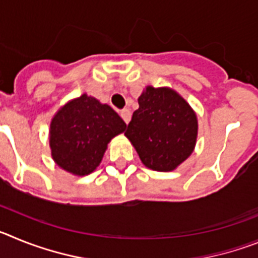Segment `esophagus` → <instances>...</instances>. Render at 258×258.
I'll return each mask as SVG.
<instances>
[{
  "instance_id": "34e87169",
  "label": "esophagus",
  "mask_w": 258,
  "mask_h": 258,
  "mask_svg": "<svg viewBox=\"0 0 258 258\" xmlns=\"http://www.w3.org/2000/svg\"><path fill=\"white\" fill-rule=\"evenodd\" d=\"M120 116H121L122 117V120H124L125 122H129L131 121V117H132V113H131V111H129V109L127 108H124V109H121V112H120Z\"/></svg>"
}]
</instances>
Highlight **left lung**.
<instances>
[{
	"instance_id": "1",
	"label": "left lung",
	"mask_w": 258,
	"mask_h": 258,
	"mask_svg": "<svg viewBox=\"0 0 258 258\" xmlns=\"http://www.w3.org/2000/svg\"><path fill=\"white\" fill-rule=\"evenodd\" d=\"M125 136L150 169L169 172L195 147L198 120L188 103L170 89L146 88Z\"/></svg>"
}]
</instances>
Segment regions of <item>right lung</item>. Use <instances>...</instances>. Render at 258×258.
I'll return each instance as SVG.
<instances>
[{
    "label": "right lung",
    "mask_w": 258,
    "mask_h": 258,
    "mask_svg": "<svg viewBox=\"0 0 258 258\" xmlns=\"http://www.w3.org/2000/svg\"><path fill=\"white\" fill-rule=\"evenodd\" d=\"M126 124L107 104L81 95L66 104L50 125L52 159L60 168L86 175L99 165L107 143L122 133Z\"/></svg>",
    "instance_id": "1"
}]
</instances>
